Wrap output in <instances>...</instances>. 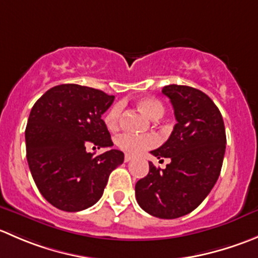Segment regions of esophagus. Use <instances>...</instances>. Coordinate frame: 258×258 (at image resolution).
<instances>
[{
    "mask_svg": "<svg viewBox=\"0 0 258 258\" xmlns=\"http://www.w3.org/2000/svg\"><path fill=\"white\" fill-rule=\"evenodd\" d=\"M132 156L131 155H128V153H126V155H124V162H130V161L132 160Z\"/></svg>",
    "mask_w": 258,
    "mask_h": 258,
    "instance_id": "34e87169",
    "label": "esophagus"
}]
</instances>
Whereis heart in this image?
<instances>
[{
    "mask_svg": "<svg viewBox=\"0 0 258 258\" xmlns=\"http://www.w3.org/2000/svg\"><path fill=\"white\" fill-rule=\"evenodd\" d=\"M137 106L140 110L145 114H147L150 118L157 119L162 117L165 112V107H163L162 102L156 98L146 97L141 98L137 102ZM122 114V106L119 103L113 105L112 107L108 110V112L105 116V123L108 127V130H116L118 128L119 121H121ZM158 139L155 135H146V136H135V135L124 134L117 137L116 145L118 146L121 150L126 151L128 153H141L144 151L152 148L157 145Z\"/></svg>",
    "mask_w": 258,
    "mask_h": 258,
    "instance_id": "b5f03b06",
    "label": "heart"
}]
</instances>
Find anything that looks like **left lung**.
<instances>
[{
	"mask_svg": "<svg viewBox=\"0 0 258 258\" xmlns=\"http://www.w3.org/2000/svg\"><path fill=\"white\" fill-rule=\"evenodd\" d=\"M162 93L172 103L177 123L157 150V158H171L166 168L150 171L137 181L140 207L158 218L181 217L200 206L215 186L226 150L222 114L206 93L189 86L168 85Z\"/></svg>",
	"mask_w": 258,
	"mask_h": 258,
	"instance_id": "left-lung-1",
	"label": "left lung"
}]
</instances>
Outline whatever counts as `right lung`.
Returning a JSON list of instances; mask_svg holds the SVG:
<instances>
[{
	"label": "right lung",
	"instance_id": "add662e5",
	"mask_svg": "<svg viewBox=\"0 0 258 258\" xmlns=\"http://www.w3.org/2000/svg\"><path fill=\"white\" fill-rule=\"evenodd\" d=\"M114 96L86 86L64 83L43 93L26 127V157L43 197L58 210L77 212L101 199L108 176L124 160L123 152H87L113 146L102 114Z\"/></svg>",
	"mask_w": 258,
	"mask_h": 258
}]
</instances>
